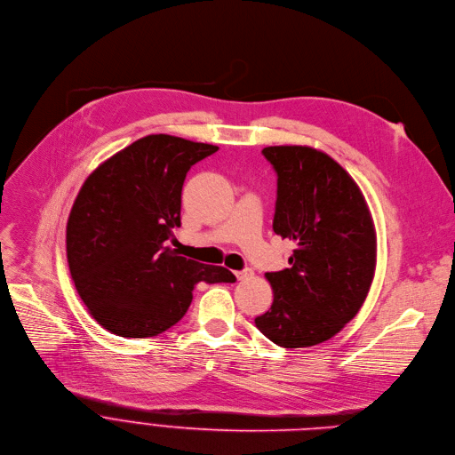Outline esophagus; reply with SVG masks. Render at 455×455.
I'll return each instance as SVG.
<instances>
[{
  "instance_id": "1",
  "label": "esophagus",
  "mask_w": 455,
  "mask_h": 455,
  "mask_svg": "<svg viewBox=\"0 0 455 455\" xmlns=\"http://www.w3.org/2000/svg\"><path fill=\"white\" fill-rule=\"evenodd\" d=\"M234 274H235L237 281H244V279H251V277L254 275V272H252L251 268H246V270H237V272H234Z\"/></svg>"
}]
</instances>
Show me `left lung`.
I'll return each instance as SVG.
<instances>
[{"label": "left lung", "mask_w": 455, "mask_h": 455, "mask_svg": "<svg viewBox=\"0 0 455 455\" xmlns=\"http://www.w3.org/2000/svg\"><path fill=\"white\" fill-rule=\"evenodd\" d=\"M263 156L277 172L274 232L296 249L291 268L267 274L274 301L256 326L283 348L314 347L341 332L368 296L374 220L357 183L323 150L279 145Z\"/></svg>", "instance_id": "8db88e82"}]
</instances>
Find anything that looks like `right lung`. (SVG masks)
<instances>
[{
	"label": "right lung",
	"mask_w": 455,
	"mask_h": 455,
	"mask_svg": "<svg viewBox=\"0 0 455 455\" xmlns=\"http://www.w3.org/2000/svg\"><path fill=\"white\" fill-rule=\"evenodd\" d=\"M216 150L150 134L103 161L81 187L67 223V259L81 301L110 334L154 338L185 315L199 281H235L225 267L167 246L181 225L187 172Z\"/></svg>",
	"instance_id": "1"
}]
</instances>
